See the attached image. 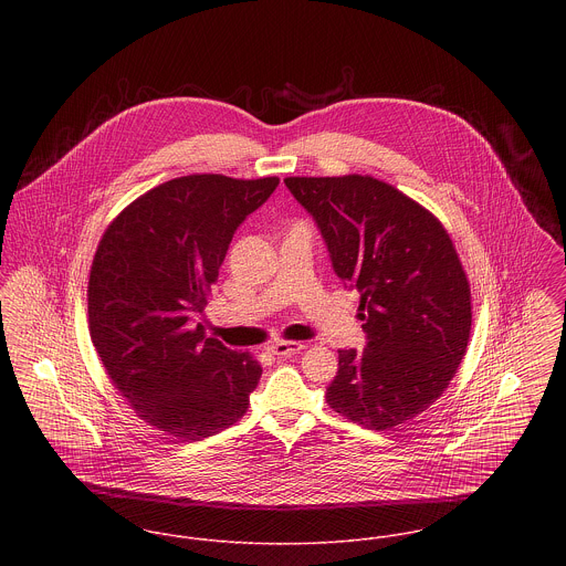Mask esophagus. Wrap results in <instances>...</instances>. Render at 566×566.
Returning a JSON list of instances; mask_svg holds the SVG:
<instances>
[{"label":"esophagus","instance_id":"obj_1","mask_svg":"<svg viewBox=\"0 0 566 566\" xmlns=\"http://www.w3.org/2000/svg\"><path fill=\"white\" fill-rule=\"evenodd\" d=\"M303 348H305V344H301V342H274V344H270L268 350L276 357H290L294 353H301Z\"/></svg>","mask_w":566,"mask_h":566}]
</instances>
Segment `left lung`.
I'll return each instance as SVG.
<instances>
[{
    "mask_svg": "<svg viewBox=\"0 0 566 566\" xmlns=\"http://www.w3.org/2000/svg\"><path fill=\"white\" fill-rule=\"evenodd\" d=\"M335 274L361 294V353L339 350L326 403L375 431L399 427L451 384L471 337V285L440 220L373 176H290Z\"/></svg>",
    "mask_w": 566,
    "mask_h": 566,
    "instance_id": "1",
    "label": "left lung"
}]
</instances>
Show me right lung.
I'll use <instances>...</instances> for the list:
<instances>
[{
    "mask_svg": "<svg viewBox=\"0 0 566 566\" xmlns=\"http://www.w3.org/2000/svg\"><path fill=\"white\" fill-rule=\"evenodd\" d=\"M279 178L191 174L130 202L104 231L88 274V331L119 395L176 440L238 422L261 366L189 323L202 314L238 227Z\"/></svg>",
    "mask_w": 566,
    "mask_h": 566,
    "instance_id": "add662e5",
    "label": "right lung"
}]
</instances>
